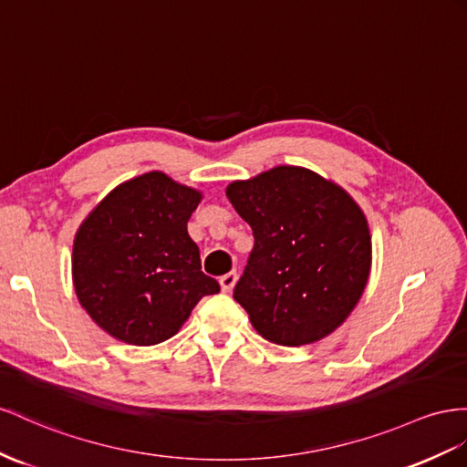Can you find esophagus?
Here are the masks:
<instances>
[{"instance_id": "34e87169", "label": "esophagus", "mask_w": 467, "mask_h": 467, "mask_svg": "<svg viewBox=\"0 0 467 467\" xmlns=\"http://www.w3.org/2000/svg\"><path fill=\"white\" fill-rule=\"evenodd\" d=\"M219 282H221V290L223 292H231L234 288V284H236V272L224 274V276H221Z\"/></svg>"}]
</instances>
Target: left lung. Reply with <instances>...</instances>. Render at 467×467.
<instances>
[{
  "mask_svg": "<svg viewBox=\"0 0 467 467\" xmlns=\"http://www.w3.org/2000/svg\"><path fill=\"white\" fill-rule=\"evenodd\" d=\"M226 197L254 234L233 296L250 324L285 348L327 337L351 316L370 276L363 209L341 185L300 165L233 182Z\"/></svg>",
  "mask_w": 467,
  "mask_h": 467,
  "instance_id": "left-lung-1",
  "label": "left lung"
}]
</instances>
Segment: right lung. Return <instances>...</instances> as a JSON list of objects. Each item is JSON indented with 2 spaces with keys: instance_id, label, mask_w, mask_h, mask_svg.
Masks as SVG:
<instances>
[{
  "instance_id": "obj_1",
  "label": "right lung",
  "mask_w": 467,
  "mask_h": 467,
  "mask_svg": "<svg viewBox=\"0 0 467 467\" xmlns=\"http://www.w3.org/2000/svg\"><path fill=\"white\" fill-rule=\"evenodd\" d=\"M199 189L148 171L119 183L80 223L73 285L80 306L109 336L130 345L173 337L219 282L201 272L187 221Z\"/></svg>"
}]
</instances>
